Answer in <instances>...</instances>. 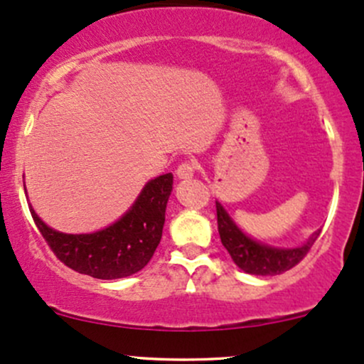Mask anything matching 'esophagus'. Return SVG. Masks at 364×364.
Returning a JSON list of instances; mask_svg holds the SVG:
<instances>
[{
  "mask_svg": "<svg viewBox=\"0 0 364 364\" xmlns=\"http://www.w3.org/2000/svg\"><path fill=\"white\" fill-rule=\"evenodd\" d=\"M194 171H196V163H194V161H183L177 168V177L178 178H193Z\"/></svg>",
  "mask_w": 364,
  "mask_h": 364,
  "instance_id": "obj_1",
  "label": "esophagus"
}]
</instances>
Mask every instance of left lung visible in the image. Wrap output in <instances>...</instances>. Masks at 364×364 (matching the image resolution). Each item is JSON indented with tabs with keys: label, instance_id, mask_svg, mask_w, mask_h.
<instances>
[{
	"label": "left lung",
	"instance_id": "8db88e82",
	"mask_svg": "<svg viewBox=\"0 0 364 364\" xmlns=\"http://www.w3.org/2000/svg\"><path fill=\"white\" fill-rule=\"evenodd\" d=\"M217 224L218 234L224 248L228 250L230 259L241 271L255 276H276L284 271H290L295 267L304 257L307 255L309 250L312 248L314 241L318 240L321 230H316L307 243L299 248H274L259 241L252 240L250 236L237 228L225 212L224 206L217 201Z\"/></svg>",
	"mask_w": 364,
	"mask_h": 364
}]
</instances>
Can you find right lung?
Instances as JSON below:
<instances>
[{"mask_svg": "<svg viewBox=\"0 0 364 364\" xmlns=\"http://www.w3.org/2000/svg\"><path fill=\"white\" fill-rule=\"evenodd\" d=\"M171 186V173L152 178L118 222L92 234L58 232L48 228L33 208L29 210L58 260L80 274L118 279L139 272L154 255L161 241Z\"/></svg>", "mask_w": 364, "mask_h": 364, "instance_id": "1", "label": "right lung"}]
</instances>
